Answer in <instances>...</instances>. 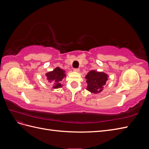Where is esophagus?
<instances>
[{"mask_svg":"<svg viewBox=\"0 0 149 149\" xmlns=\"http://www.w3.org/2000/svg\"><path fill=\"white\" fill-rule=\"evenodd\" d=\"M74 72H76V73H78V72L79 71V69H74L73 70Z\"/></svg>","mask_w":149,"mask_h":149,"instance_id":"esophagus-1","label":"esophagus"}]
</instances>
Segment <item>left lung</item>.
<instances>
[{
	"mask_svg": "<svg viewBox=\"0 0 149 149\" xmlns=\"http://www.w3.org/2000/svg\"><path fill=\"white\" fill-rule=\"evenodd\" d=\"M109 75L102 71L91 70L86 75L85 79L87 83L86 89L90 93L98 94L101 93L108 80Z\"/></svg>",
	"mask_w": 149,
	"mask_h": 149,
	"instance_id": "left-lung-1",
	"label": "left lung"
}]
</instances>
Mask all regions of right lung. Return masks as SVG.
<instances>
[{"instance_id": "obj_1", "label": "right lung", "mask_w": 149, "mask_h": 149, "mask_svg": "<svg viewBox=\"0 0 149 149\" xmlns=\"http://www.w3.org/2000/svg\"><path fill=\"white\" fill-rule=\"evenodd\" d=\"M66 71L60 68V67H56L53 71H48L45 73L46 79L49 83L52 85L53 89H58L63 86L61 83L62 80L66 77Z\"/></svg>"}]
</instances>
